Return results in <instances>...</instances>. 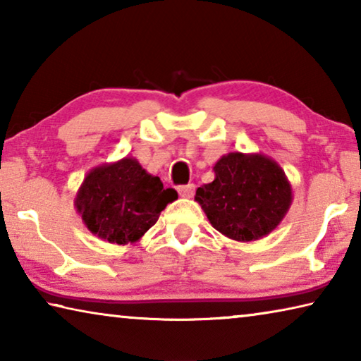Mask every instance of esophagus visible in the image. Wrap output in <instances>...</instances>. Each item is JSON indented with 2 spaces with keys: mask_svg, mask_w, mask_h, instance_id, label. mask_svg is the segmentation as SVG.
Instances as JSON below:
<instances>
[{
  "mask_svg": "<svg viewBox=\"0 0 361 361\" xmlns=\"http://www.w3.org/2000/svg\"><path fill=\"white\" fill-rule=\"evenodd\" d=\"M194 191H195V186L194 185H186V186H180L178 188V194L181 195V197H185V199L192 197Z\"/></svg>",
  "mask_w": 361,
  "mask_h": 361,
  "instance_id": "1",
  "label": "esophagus"
}]
</instances>
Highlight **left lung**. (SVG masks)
Instances as JSON below:
<instances>
[{"mask_svg":"<svg viewBox=\"0 0 361 361\" xmlns=\"http://www.w3.org/2000/svg\"><path fill=\"white\" fill-rule=\"evenodd\" d=\"M215 180L195 191L210 224L228 239L253 242L276 231L293 202V188L282 167L261 152H229L219 157Z\"/></svg>","mask_w":361,"mask_h":361,"instance_id":"1","label":"left lung"}]
</instances>
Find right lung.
<instances>
[{
    "mask_svg": "<svg viewBox=\"0 0 361 361\" xmlns=\"http://www.w3.org/2000/svg\"><path fill=\"white\" fill-rule=\"evenodd\" d=\"M176 199L175 189L164 188L159 176L146 172L135 157L126 156L84 176L75 209L94 235L126 245L142 239Z\"/></svg>",
    "mask_w": 361,
    "mask_h": 361,
    "instance_id": "add662e5",
    "label": "right lung"
}]
</instances>
